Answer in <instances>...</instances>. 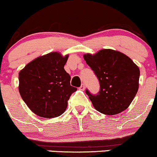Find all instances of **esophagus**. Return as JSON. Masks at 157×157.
I'll use <instances>...</instances> for the list:
<instances>
[{
  "mask_svg": "<svg viewBox=\"0 0 157 157\" xmlns=\"http://www.w3.org/2000/svg\"><path fill=\"white\" fill-rule=\"evenodd\" d=\"M85 89H86V86H85V85L84 84L81 85V86L80 87V89L82 90V91H84Z\"/></svg>",
  "mask_w": 157,
  "mask_h": 157,
  "instance_id": "34e87169",
  "label": "esophagus"
}]
</instances>
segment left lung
<instances>
[{"label":"left lung","mask_w":157,"mask_h":157,"mask_svg":"<svg viewBox=\"0 0 157 157\" xmlns=\"http://www.w3.org/2000/svg\"><path fill=\"white\" fill-rule=\"evenodd\" d=\"M83 58L100 84L98 94L86 91L94 109L106 115L118 114L128 109L138 91V66L125 54L113 49L85 54Z\"/></svg>","instance_id":"8db88e82"}]
</instances>
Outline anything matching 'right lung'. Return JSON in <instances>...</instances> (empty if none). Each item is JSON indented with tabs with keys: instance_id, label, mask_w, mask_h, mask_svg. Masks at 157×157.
Segmentation results:
<instances>
[{
	"instance_id": "1",
	"label": "right lung",
	"mask_w": 157,
	"mask_h": 157,
	"mask_svg": "<svg viewBox=\"0 0 157 157\" xmlns=\"http://www.w3.org/2000/svg\"><path fill=\"white\" fill-rule=\"evenodd\" d=\"M68 58V55L51 52L35 58L19 72L20 94L37 116H60L71 94L77 91L70 85L71 77L64 69Z\"/></svg>"
}]
</instances>
